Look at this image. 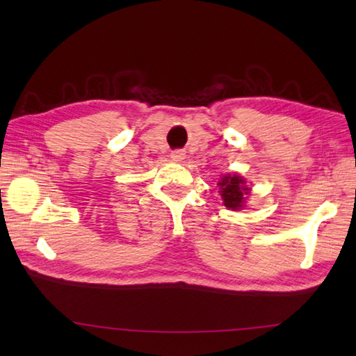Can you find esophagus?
<instances>
[{
	"label": "esophagus",
	"mask_w": 356,
	"mask_h": 356,
	"mask_svg": "<svg viewBox=\"0 0 356 356\" xmlns=\"http://www.w3.org/2000/svg\"><path fill=\"white\" fill-rule=\"evenodd\" d=\"M184 157H185V153L182 149H176V151H172V153H171V159L174 162H180Z\"/></svg>",
	"instance_id": "1"
}]
</instances>
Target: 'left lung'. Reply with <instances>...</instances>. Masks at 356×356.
<instances>
[{
  "label": "left lung",
  "mask_w": 356,
  "mask_h": 356,
  "mask_svg": "<svg viewBox=\"0 0 356 356\" xmlns=\"http://www.w3.org/2000/svg\"><path fill=\"white\" fill-rule=\"evenodd\" d=\"M220 188L222 199L226 208L232 211H238L245 207L246 195L249 194V188L246 186V180L237 176V174H226L217 184Z\"/></svg>",
  "instance_id": "1"
}]
</instances>
